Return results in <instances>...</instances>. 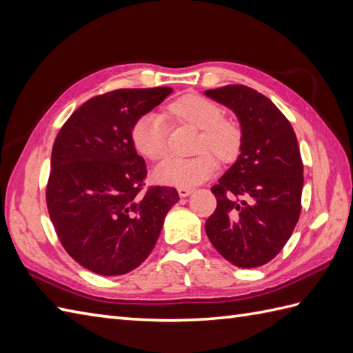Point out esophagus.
Wrapping results in <instances>:
<instances>
[{"label": "esophagus", "mask_w": 353, "mask_h": 353, "mask_svg": "<svg viewBox=\"0 0 353 353\" xmlns=\"http://www.w3.org/2000/svg\"><path fill=\"white\" fill-rule=\"evenodd\" d=\"M192 188H179L177 190V192H179V195L180 196H188V195H191L192 194Z\"/></svg>", "instance_id": "obj_1"}]
</instances>
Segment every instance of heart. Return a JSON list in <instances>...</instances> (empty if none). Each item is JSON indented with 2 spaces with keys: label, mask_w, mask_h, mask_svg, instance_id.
<instances>
[{
  "label": "heart",
  "mask_w": 353,
  "mask_h": 353,
  "mask_svg": "<svg viewBox=\"0 0 353 353\" xmlns=\"http://www.w3.org/2000/svg\"><path fill=\"white\" fill-rule=\"evenodd\" d=\"M167 117L199 129L191 158H170L154 170L161 185L188 188L201 183L216 168V159L230 163L242 149V130L236 121L225 119L216 103L196 94H185L167 106ZM132 144L143 158L161 161L167 154V129L158 114H144L132 126Z\"/></svg>",
  "instance_id": "heart-1"
}]
</instances>
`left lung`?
I'll use <instances>...</instances> for the list:
<instances>
[{
	"label": "left lung",
	"instance_id": "obj_1",
	"mask_svg": "<svg viewBox=\"0 0 353 353\" xmlns=\"http://www.w3.org/2000/svg\"><path fill=\"white\" fill-rule=\"evenodd\" d=\"M204 94L230 108L242 130L241 154L212 186L216 209L204 225L208 237L234 266L266 265L301 215L304 165L296 135L274 102L254 88L234 84Z\"/></svg>",
	"mask_w": 353,
	"mask_h": 353
}]
</instances>
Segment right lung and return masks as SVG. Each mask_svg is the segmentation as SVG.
Masks as SVG:
<instances>
[{
    "label": "right lung",
    "instance_id": "add662e5",
    "mask_svg": "<svg viewBox=\"0 0 353 353\" xmlns=\"http://www.w3.org/2000/svg\"><path fill=\"white\" fill-rule=\"evenodd\" d=\"M171 92L120 88L94 96L55 138L46 186L49 216L63 248L94 274L123 275L141 265L179 201L174 188L144 191L145 162L130 138L135 121Z\"/></svg>",
    "mask_w": 353,
    "mask_h": 353
}]
</instances>
